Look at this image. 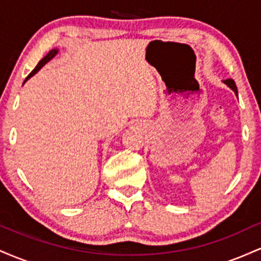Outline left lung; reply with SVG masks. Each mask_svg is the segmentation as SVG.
Returning <instances> with one entry per match:
<instances>
[{
  "label": "left lung",
  "mask_w": 261,
  "mask_h": 261,
  "mask_svg": "<svg viewBox=\"0 0 261 261\" xmlns=\"http://www.w3.org/2000/svg\"><path fill=\"white\" fill-rule=\"evenodd\" d=\"M224 83H226L227 86L229 87V88H232L233 91H234V93L237 95H238V92H237V86H236V83H234V81L233 80H226L224 81Z\"/></svg>",
  "instance_id": "left-lung-1"
}]
</instances>
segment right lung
Segmentation results:
<instances>
[{"mask_svg":"<svg viewBox=\"0 0 261 261\" xmlns=\"http://www.w3.org/2000/svg\"><path fill=\"white\" fill-rule=\"evenodd\" d=\"M56 54H58V50H55V49H54V50H50V51L46 54V56H44V58H43V59H41V60H40V61H39V64L37 65V67H35V68H34V70H33V71H32V72L28 74V77H27V79H25V81H27V80H29V79H31V77L33 76V74H35V73H37V72H38V71H39V70H40V68H41V67H43V66H44L45 64H46V62H47V61H50V60H51V59L54 58V56H55V55H56ZM25 81H24V82H25Z\"/></svg>","mask_w":261,"mask_h":261,"instance_id":"add662e5","label":"right lung"}]
</instances>
